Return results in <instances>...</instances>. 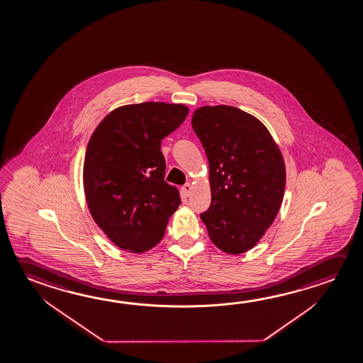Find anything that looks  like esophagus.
Listing matches in <instances>:
<instances>
[{
  "label": "esophagus",
  "mask_w": 363,
  "mask_h": 363,
  "mask_svg": "<svg viewBox=\"0 0 363 363\" xmlns=\"http://www.w3.org/2000/svg\"><path fill=\"white\" fill-rule=\"evenodd\" d=\"M182 194H184V196H190L191 192H192V186L191 184H186L184 186H182Z\"/></svg>",
  "instance_id": "esophagus-1"
}]
</instances>
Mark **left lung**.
Returning <instances> with one entry per match:
<instances>
[{
	"label": "left lung",
	"mask_w": 363,
	"mask_h": 363,
	"mask_svg": "<svg viewBox=\"0 0 363 363\" xmlns=\"http://www.w3.org/2000/svg\"><path fill=\"white\" fill-rule=\"evenodd\" d=\"M192 128L208 161L211 205L200 214L228 255L252 250L274 223L285 192V162L267 128L237 107L202 106Z\"/></svg>",
	"instance_id": "1"
}]
</instances>
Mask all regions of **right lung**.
<instances>
[{"label":"right lung","instance_id":"add662e5","mask_svg":"<svg viewBox=\"0 0 363 363\" xmlns=\"http://www.w3.org/2000/svg\"><path fill=\"white\" fill-rule=\"evenodd\" d=\"M187 113V106L166 102L118 107L89 139L84 164L87 206L121 250H152L181 203L179 190L164 181L161 143Z\"/></svg>","mask_w":363,"mask_h":363}]
</instances>
